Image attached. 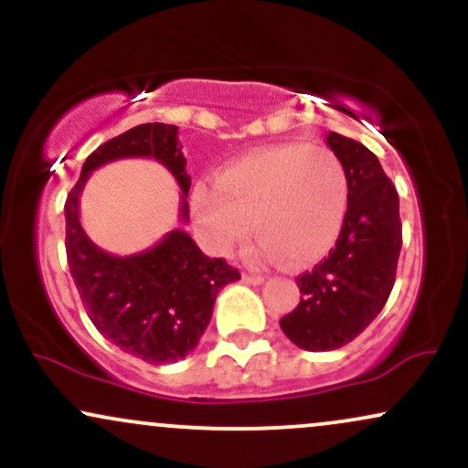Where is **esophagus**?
<instances>
[{"label":"esophagus","instance_id":"1","mask_svg":"<svg viewBox=\"0 0 468 468\" xmlns=\"http://www.w3.org/2000/svg\"><path fill=\"white\" fill-rule=\"evenodd\" d=\"M244 279L246 283H250V286H260V283H264V277L261 275H250V272H244Z\"/></svg>","mask_w":468,"mask_h":468}]
</instances>
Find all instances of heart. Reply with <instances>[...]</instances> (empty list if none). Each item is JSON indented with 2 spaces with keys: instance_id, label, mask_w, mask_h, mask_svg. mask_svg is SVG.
<instances>
[{
  "instance_id": "b5f03b06",
  "label": "heart",
  "mask_w": 468,
  "mask_h": 468,
  "mask_svg": "<svg viewBox=\"0 0 468 468\" xmlns=\"http://www.w3.org/2000/svg\"><path fill=\"white\" fill-rule=\"evenodd\" d=\"M350 202L346 166L319 144L286 143L230 160L213 182L193 189L191 213L208 250L224 252L246 238L252 261L308 266L330 252Z\"/></svg>"
}]
</instances>
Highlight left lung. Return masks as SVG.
I'll return each instance as SVG.
<instances>
[{
	"mask_svg": "<svg viewBox=\"0 0 468 468\" xmlns=\"http://www.w3.org/2000/svg\"><path fill=\"white\" fill-rule=\"evenodd\" d=\"M325 143L350 185L346 224L330 255L297 277L302 302L279 321L283 335L308 352L338 350L372 324L394 288L402 246L399 193L378 158L336 132Z\"/></svg>",
	"mask_w": 468,
	"mask_h": 468,
	"instance_id": "obj_1",
	"label": "left lung"
}]
</instances>
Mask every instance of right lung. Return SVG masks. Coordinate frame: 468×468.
<instances>
[{"instance_id":"obj_1","label":"right lung","mask_w":468,"mask_h":468,"mask_svg":"<svg viewBox=\"0 0 468 468\" xmlns=\"http://www.w3.org/2000/svg\"><path fill=\"white\" fill-rule=\"evenodd\" d=\"M121 158H154L165 165L182 191L178 218L189 219L191 176L178 127L165 122L132 127L88 155L69 191L63 208L69 275L101 335L141 361L176 363L196 350L218 292L238 282L239 272L224 260L204 255L182 229L169 230L158 244L136 255L121 257L99 249L80 227V193L92 171Z\"/></svg>"}]
</instances>
